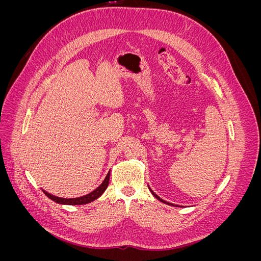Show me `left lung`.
<instances>
[{
    "label": "left lung",
    "mask_w": 261,
    "mask_h": 261,
    "mask_svg": "<svg viewBox=\"0 0 261 261\" xmlns=\"http://www.w3.org/2000/svg\"><path fill=\"white\" fill-rule=\"evenodd\" d=\"M148 187H149V186H148ZM149 189H150V188H149ZM150 192H151V194H152V195H153V196L155 197V198H156V199H159V200H160L161 202H163V203H167V204H170V206H176V207H178V206H177V204H173V203H171V202H168V201H165V200H163V199H162V198H160V197H159V196H158L156 194H154V193H153V192L151 191V189H150Z\"/></svg>",
    "instance_id": "left-lung-1"
}]
</instances>
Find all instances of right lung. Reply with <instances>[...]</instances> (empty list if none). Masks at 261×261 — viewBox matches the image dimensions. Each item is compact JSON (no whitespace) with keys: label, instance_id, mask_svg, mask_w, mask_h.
I'll use <instances>...</instances> for the list:
<instances>
[{"label":"right lung","instance_id":"1","mask_svg":"<svg viewBox=\"0 0 261 261\" xmlns=\"http://www.w3.org/2000/svg\"><path fill=\"white\" fill-rule=\"evenodd\" d=\"M109 180H110V172L107 174L105 180L102 181L101 185L99 187H97L94 189L93 192L87 194L85 196L82 197H78V198H61V197H57V196H53L49 193H46L45 191H43V193L45 194L46 197H49L51 200H53L54 202L60 203V204H70V206H76V204H86V203H89L93 200L98 199L99 197L106 192V189L109 185Z\"/></svg>","mask_w":261,"mask_h":261}]
</instances>
